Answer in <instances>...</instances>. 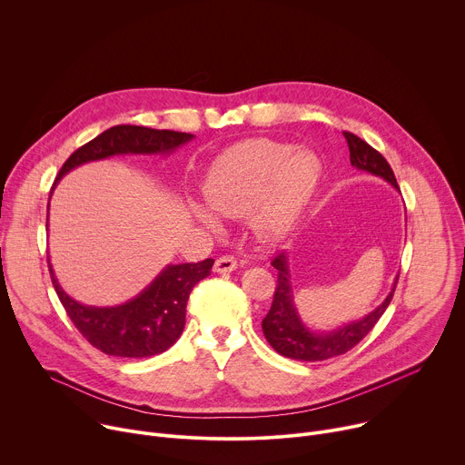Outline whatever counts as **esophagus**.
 <instances>
[{
    "instance_id": "esophagus-1",
    "label": "esophagus",
    "mask_w": 465,
    "mask_h": 465,
    "mask_svg": "<svg viewBox=\"0 0 465 465\" xmlns=\"http://www.w3.org/2000/svg\"><path fill=\"white\" fill-rule=\"evenodd\" d=\"M236 268H238V262L232 254H223L214 262V272H218V273H231Z\"/></svg>"
}]
</instances>
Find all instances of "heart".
<instances>
[{"label":"heart","mask_w":465,"mask_h":465,"mask_svg":"<svg viewBox=\"0 0 465 465\" xmlns=\"http://www.w3.org/2000/svg\"><path fill=\"white\" fill-rule=\"evenodd\" d=\"M320 179L322 163L312 151L259 138L220 154L206 173L203 195L216 214L231 220L249 216L259 238L279 240L293 229ZM193 214L211 231L220 229L218 218L204 206L193 204Z\"/></svg>","instance_id":"obj_1"}]
</instances>
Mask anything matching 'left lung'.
Listing matches in <instances>:
<instances>
[{
	"mask_svg": "<svg viewBox=\"0 0 465 465\" xmlns=\"http://www.w3.org/2000/svg\"><path fill=\"white\" fill-rule=\"evenodd\" d=\"M343 136L349 145L351 164L356 170L370 172L377 177H382L384 181H388L391 186H395L399 190L393 170L390 168L388 161L377 149H373L368 142L358 138L352 133L345 131ZM272 266L277 270V288L273 293V302H272L270 312L262 320V331H264V336L270 341V345L279 354H282L286 358H293V360H302V362H320V360L345 354L360 340H364L366 334L377 325L381 316L386 312V308H388V304L393 297L395 286H397V279H395L390 295L384 299V302L379 308H375V311L370 312L366 318L352 322L336 331L318 334V332H312L311 329L304 327V323L301 322L295 306H293L286 254L284 252L275 254V259L272 261Z\"/></svg>",
	"mask_w": 465,
	"mask_h": 465,
	"instance_id": "left-lung-1",
	"label": "left lung"
}]
</instances>
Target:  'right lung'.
<instances>
[{"label": "right lung", "instance_id": "1", "mask_svg": "<svg viewBox=\"0 0 465 465\" xmlns=\"http://www.w3.org/2000/svg\"><path fill=\"white\" fill-rule=\"evenodd\" d=\"M192 138L193 134L190 133L116 125L74 151L63 164L57 181L84 163L125 153L164 154ZM213 264V259H206L193 264L168 266L140 295L109 308L77 302L61 288L51 266L49 273L66 314L90 345L111 356L145 358L164 352L179 340L184 329L190 292L199 281L211 275Z\"/></svg>", "mask_w": 465, "mask_h": 465}]
</instances>
